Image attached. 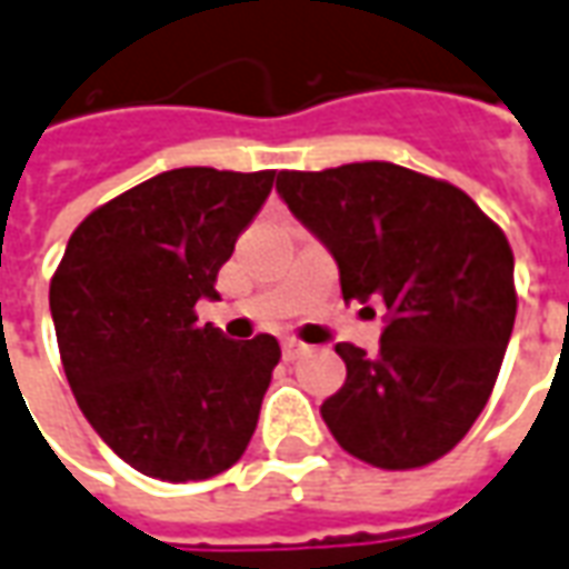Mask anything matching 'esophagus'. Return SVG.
<instances>
[{
  "label": "esophagus",
  "instance_id": "esophagus-1",
  "mask_svg": "<svg viewBox=\"0 0 569 569\" xmlns=\"http://www.w3.org/2000/svg\"><path fill=\"white\" fill-rule=\"evenodd\" d=\"M298 353H305V345L298 339H286L283 341V357L286 360H296Z\"/></svg>",
  "mask_w": 569,
  "mask_h": 569
}]
</instances>
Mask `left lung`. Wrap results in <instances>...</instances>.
Returning a JSON list of instances; mask_svg holds the SVG:
<instances>
[{"instance_id":"left-lung-1","label":"left lung","mask_w":569,"mask_h":569,"mask_svg":"<svg viewBox=\"0 0 569 569\" xmlns=\"http://www.w3.org/2000/svg\"><path fill=\"white\" fill-rule=\"evenodd\" d=\"M277 190L332 252L345 301L388 308L379 353L336 345L348 379L323 422L341 450L385 471L437 462L483 412L511 339L506 233L465 190L395 162L280 172Z\"/></svg>"}]
</instances>
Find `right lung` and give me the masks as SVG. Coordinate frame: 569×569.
<instances>
[{"label":"right lung","mask_w":569,"mask_h":569,"mask_svg":"<svg viewBox=\"0 0 569 569\" xmlns=\"http://www.w3.org/2000/svg\"><path fill=\"white\" fill-rule=\"evenodd\" d=\"M273 169L188 166L98 206L70 237L49 305L82 416L147 478L206 480L256 435L280 345L230 341L197 301L273 188Z\"/></svg>","instance_id":"right-lung-1"}]
</instances>
